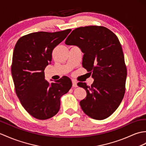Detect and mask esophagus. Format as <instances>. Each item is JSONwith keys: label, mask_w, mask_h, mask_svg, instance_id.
Masks as SVG:
<instances>
[{"label": "esophagus", "mask_w": 146, "mask_h": 146, "mask_svg": "<svg viewBox=\"0 0 146 146\" xmlns=\"http://www.w3.org/2000/svg\"><path fill=\"white\" fill-rule=\"evenodd\" d=\"M72 86L73 87H77V82L74 80H72Z\"/></svg>", "instance_id": "1"}]
</instances>
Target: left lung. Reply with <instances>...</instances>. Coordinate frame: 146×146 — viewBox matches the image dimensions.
I'll use <instances>...</instances> for the list:
<instances>
[{
  "instance_id": "obj_1",
  "label": "left lung",
  "mask_w": 146,
  "mask_h": 146,
  "mask_svg": "<svg viewBox=\"0 0 146 146\" xmlns=\"http://www.w3.org/2000/svg\"><path fill=\"white\" fill-rule=\"evenodd\" d=\"M65 44L82 51L83 67L94 80L90 86L78 83L87 93L80 102L81 109L93 119H106L119 106L126 90L127 68L119 39L106 27L91 25L73 30Z\"/></svg>"
}]
</instances>
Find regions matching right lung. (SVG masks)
<instances>
[{
  "label": "right lung",
  "mask_w": 146,
  "mask_h": 146,
  "mask_svg": "<svg viewBox=\"0 0 146 146\" xmlns=\"http://www.w3.org/2000/svg\"><path fill=\"white\" fill-rule=\"evenodd\" d=\"M71 31L33 32L16 43L11 66L15 93L24 109L36 119L45 120L56 114L60 98L72 86L66 76L50 84L44 73L52 61L53 49Z\"/></svg>",
  "instance_id": "obj_1"
}]
</instances>
